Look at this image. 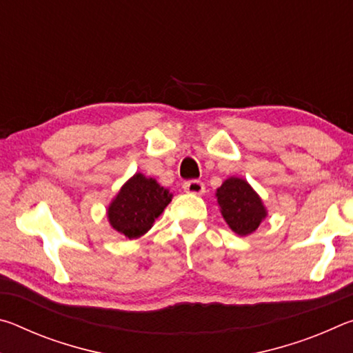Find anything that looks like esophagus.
I'll use <instances>...</instances> for the list:
<instances>
[{
	"label": "esophagus",
	"mask_w": 353,
	"mask_h": 353,
	"mask_svg": "<svg viewBox=\"0 0 353 353\" xmlns=\"http://www.w3.org/2000/svg\"><path fill=\"white\" fill-rule=\"evenodd\" d=\"M183 190L191 194H204L205 193V185L201 181H188L183 183Z\"/></svg>",
	"instance_id": "obj_1"
}]
</instances>
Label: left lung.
Instances as JSON below:
<instances>
[{
  "instance_id": "1",
  "label": "left lung",
  "mask_w": 353,
  "mask_h": 353,
  "mask_svg": "<svg viewBox=\"0 0 353 353\" xmlns=\"http://www.w3.org/2000/svg\"><path fill=\"white\" fill-rule=\"evenodd\" d=\"M214 196L227 225L240 236L254 234L268 216L260 194L243 177H227Z\"/></svg>"
}]
</instances>
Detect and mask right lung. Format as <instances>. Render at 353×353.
<instances>
[{"label": "right lung", "mask_w": 353, "mask_h": 353, "mask_svg": "<svg viewBox=\"0 0 353 353\" xmlns=\"http://www.w3.org/2000/svg\"><path fill=\"white\" fill-rule=\"evenodd\" d=\"M171 199L172 193L154 177L135 172L113 196L107 207V219L113 230L135 240L151 229Z\"/></svg>", "instance_id": "right-lung-1"}]
</instances>
